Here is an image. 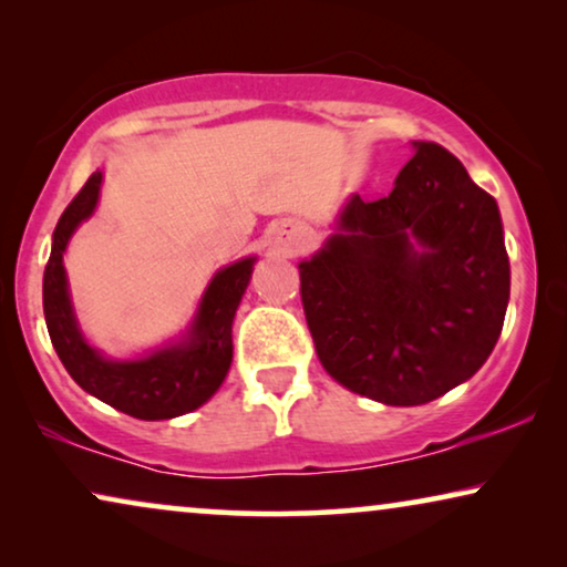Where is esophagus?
<instances>
[{
    "mask_svg": "<svg viewBox=\"0 0 567 567\" xmlns=\"http://www.w3.org/2000/svg\"><path fill=\"white\" fill-rule=\"evenodd\" d=\"M274 245L284 255H301L309 247V229L299 219H284L274 229Z\"/></svg>",
    "mask_w": 567,
    "mask_h": 567,
    "instance_id": "obj_1",
    "label": "esophagus"
}]
</instances>
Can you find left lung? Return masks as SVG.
<instances>
[{
  "label": "left lung",
  "mask_w": 567,
  "mask_h": 567,
  "mask_svg": "<svg viewBox=\"0 0 567 567\" xmlns=\"http://www.w3.org/2000/svg\"><path fill=\"white\" fill-rule=\"evenodd\" d=\"M390 196L348 198L299 262L324 371L384 405H425L475 374L506 317L511 266L498 204L454 154L413 142Z\"/></svg>",
  "instance_id": "1"
}]
</instances>
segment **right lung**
I'll return each mask as SVG.
<instances>
[{"mask_svg": "<svg viewBox=\"0 0 567 567\" xmlns=\"http://www.w3.org/2000/svg\"><path fill=\"white\" fill-rule=\"evenodd\" d=\"M103 169H95L53 229L43 274V315L51 343L69 377L121 413L138 421H169L208 402L231 367V322L250 284L255 255L216 270L188 330L138 359H107L92 348L76 322L64 252L82 221L95 214Z\"/></svg>", "mask_w": 567, "mask_h": 567, "instance_id": "obj_1", "label": "right lung"}]
</instances>
